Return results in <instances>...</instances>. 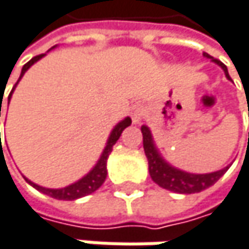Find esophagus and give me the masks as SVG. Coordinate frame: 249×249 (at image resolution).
<instances>
[{
  "mask_svg": "<svg viewBox=\"0 0 249 249\" xmlns=\"http://www.w3.org/2000/svg\"><path fill=\"white\" fill-rule=\"evenodd\" d=\"M130 113H132V120H133V123H140L142 119L146 115V107H144L143 103H136V105L132 106Z\"/></svg>",
  "mask_w": 249,
  "mask_h": 249,
  "instance_id": "1",
  "label": "esophagus"
}]
</instances>
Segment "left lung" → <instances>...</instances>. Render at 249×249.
I'll return each mask as SVG.
<instances>
[{
    "label": "left lung",
    "mask_w": 249,
    "mask_h": 249,
    "mask_svg": "<svg viewBox=\"0 0 249 249\" xmlns=\"http://www.w3.org/2000/svg\"><path fill=\"white\" fill-rule=\"evenodd\" d=\"M204 56L205 58H211L213 62L220 65L224 69V72H225V76L228 79H231L230 75H228L227 66L221 61L210 56L205 52ZM142 133H143V147H144L146 157L149 160V173H150L151 180L156 184H159V186L166 188V190L174 191V193H180V194L200 193L205 188L211 187L213 184H215L221 178V176H224V173L228 170V167H225V169L220 170V171H214V173H208V174H190V173H184L181 170L174 169V167L169 166L160 157L159 151L154 147L149 127L142 126Z\"/></svg>",
    "instance_id": "1"
}]
</instances>
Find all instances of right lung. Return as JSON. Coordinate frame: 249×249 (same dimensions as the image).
Masks as SVG:
<instances>
[{"mask_svg":"<svg viewBox=\"0 0 249 249\" xmlns=\"http://www.w3.org/2000/svg\"><path fill=\"white\" fill-rule=\"evenodd\" d=\"M42 56H44V53L36 55V56H34L29 62L25 63V65H24V68H22V72H21L19 79L24 76V73L27 72L28 68H29L31 65H34L36 61H39ZM17 83H18V82H17ZM17 83H15V86H17ZM15 86L12 88V90H11V93H9L8 103H9V99H11V95H12V92H14V89H15ZM0 117H1V105H0ZM130 123H132V119H130V117H126L123 122H120V123L116 126L115 129H113V132H112V134H110V137H109V140H107V144H106L105 150H103L102 156H100V159H99L98 164L93 167V170H92L89 174H86L82 180L76 181L75 184H71V186L65 187V188H59V190H53V188H45V187L36 186V184L31 183V181L27 180V178H25V180H27L31 186L35 187L36 190L42 191L44 194L49 196V197H52V198H56V200H76V198L85 197V196H88V194H92L93 191H96L99 187L105 183L106 176H107V169H106L107 157H109L110 151H112V149H113V144H115L116 142L119 140V137H120L122 132H123L127 126H130Z\"/></svg>","mask_w":249,"mask_h":249,"instance_id":"obj_1","label":"right lung"}]
</instances>
